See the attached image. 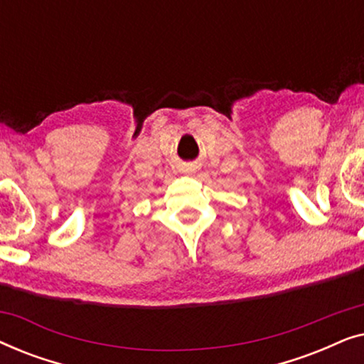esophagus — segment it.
<instances>
[{"instance_id": "obj_1", "label": "esophagus", "mask_w": 364, "mask_h": 364, "mask_svg": "<svg viewBox=\"0 0 364 364\" xmlns=\"http://www.w3.org/2000/svg\"><path fill=\"white\" fill-rule=\"evenodd\" d=\"M182 171H183V173H191V172L196 171V168H193V167H183Z\"/></svg>"}]
</instances>
